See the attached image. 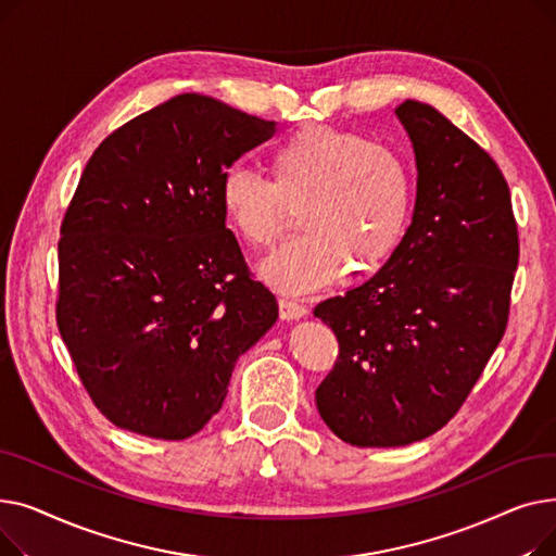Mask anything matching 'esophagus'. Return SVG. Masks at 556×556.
<instances>
[{"label":"esophagus","instance_id":"1","mask_svg":"<svg viewBox=\"0 0 556 556\" xmlns=\"http://www.w3.org/2000/svg\"><path fill=\"white\" fill-rule=\"evenodd\" d=\"M308 313V308L304 306V304H300L298 300H288V298H281L279 300V315H281V319H300V317H304Z\"/></svg>","mask_w":556,"mask_h":556}]
</instances>
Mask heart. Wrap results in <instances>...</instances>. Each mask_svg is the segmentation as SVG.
Listing matches in <instances>:
<instances>
[{
	"label": "heart",
	"instance_id": "1",
	"mask_svg": "<svg viewBox=\"0 0 556 556\" xmlns=\"http://www.w3.org/2000/svg\"><path fill=\"white\" fill-rule=\"evenodd\" d=\"M227 225L266 250L300 202L302 231L263 261L261 277L286 293H311L381 266L403 237L413 204V173L401 153L333 126H306L270 153V180L229 168L218 187Z\"/></svg>",
	"mask_w": 556,
	"mask_h": 556
}]
</instances>
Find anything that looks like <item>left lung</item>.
<instances>
[{
	"label": "left lung",
	"instance_id": "1",
	"mask_svg": "<svg viewBox=\"0 0 556 556\" xmlns=\"http://www.w3.org/2000/svg\"><path fill=\"white\" fill-rule=\"evenodd\" d=\"M394 112L415 149L413 223L371 279L313 311L340 344L319 417L361 448L413 444L455 417L503 340L518 266L498 164L432 105Z\"/></svg>",
	"mask_w": 556,
	"mask_h": 556
}]
</instances>
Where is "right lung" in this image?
I'll list each match as a JSON object with an SVG mask.
<instances>
[{
  "mask_svg": "<svg viewBox=\"0 0 556 556\" xmlns=\"http://www.w3.org/2000/svg\"><path fill=\"white\" fill-rule=\"evenodd\" d=\"M277 124L178 94L135 116L87 162L58 241V331L99 410L178 442L204 428L237 365L277 323L225 227L227 168Z\"/></svg>",
  "mask_w": 556,
  "mask_h": 556,
  "instance_id": "right-lung-1",
  "label": "right lung"
}]
</instances>
